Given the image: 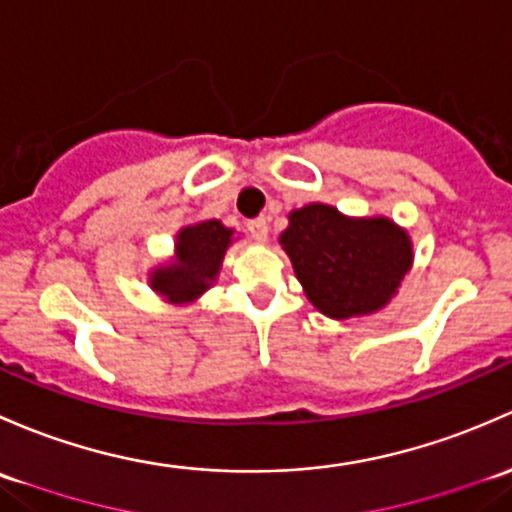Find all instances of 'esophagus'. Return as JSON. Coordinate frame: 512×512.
Listing matches in <instances>:
<instances>
[{
  "label": "esophagus",
  "instance_id": "esophagus-1",
  "mask_svg": "<svg viewBox=\"0 0 512 512\" xmlns=\"http://www.w3.org/2000/svg\"><path fill=\"white\" fill-rule=\"evenodd\" d=\"M249 231H251V236H254L256 241H266L268 239V219L266 217H256V219H251L249 221Z\"/></svg>",
  "mask_w": 512,
  "mask_h": 512
}]
</instances>
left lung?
<instances>
[{
    "label": "left lung",
    "mask_w": 512,
    "mask_h": 512,
    "mask_svg": "<svg viewBox=\"0 0 512 512\" xmlns=\"http://www.w3.org/2000/svg\"><path fill=\"white\" fill-rule=\"evenodd\" d=\"M278 244L315 310L350 320L387 308L414 263L412 236L389 217H347L323 202L288 214Z\"/></svg>",
    "instance_id": "obj_1"
}]
</instances>
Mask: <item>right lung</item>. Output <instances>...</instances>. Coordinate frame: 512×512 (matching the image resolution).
Listing matches in <instances>:
<instances>
[{"label": "right lung", "mask_w": 512, "mask_h": 512, "mask_svg": "<svg viewBox=\"0 0 512 512\" xmlns=\"http://www.w3.org/2000/svg\"><path fill=\"white\" fill-rule=\"evenodd\" d=\"M236 231L219 219H199L175 236V254L147 271V286L165 303L192 305L217 283Z\"/></svg>", "instance_id": "obj_1"}]
</instances>
